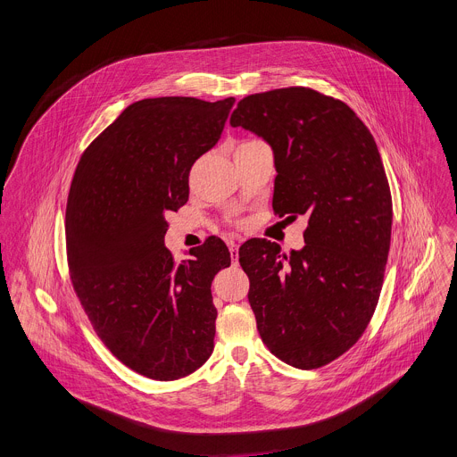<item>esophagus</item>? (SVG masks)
Returning <instances> with one entry per match:
<instances>
[{
    "mask_svg": "<svg viewBox=\"0 0 457 457\" xmlns=\"http://www.w3.org/2000/svg\"><path fill=\"white\" fill-rule=\"evenodd\" d=\"M229 253H231L233 264H237L238 262V244L237 242H229Z\"/></svg>",
    "mask_w": 457,
    "mask_h": 457,
    "instance_id": "1",
    "label": "esophagus"
}]
</instances>
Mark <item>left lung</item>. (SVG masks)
Listing matches in <instances>:
<instances>
[{"label":"left lung","instance_id":"left-lung-1","mask_svg":"<svg viewBox=\"0 0 457 457\" xmlns=\"http://www.w3.org/2000/svg\"><path fill=\"white\" fill-rule=\"evenodd\" d=\"M229 124L271 146L273 210L309 219L302 249L254 238L238 251L256 329L282 361L321 367L358 342L379 298L393 201L378 146L345 103L302 87L244 97Z\"/></svg>","mask_w":457,"mask_h":457}]
</instances>
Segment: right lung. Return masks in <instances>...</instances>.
Masks as SVG:
<instances>
[{"label":"right lung","mask_w":457,"mask_h":457,"mask_svg":"<svg viewBox=\"0 0 457 457\" xmlns=\"http://www.w3.org/2000/svg\"><path fill=\"white\" fill-rule=\"evenodd\" d=\"M235 99L154 97L128 108L83 154L69 193L74 289L96 333L126 367L184 378L213 353L215 275L231 256L220 238L175 262L166 213L187 203V175L220 139Z\"/></svg>","instance_id":"1"}]
</instances>
